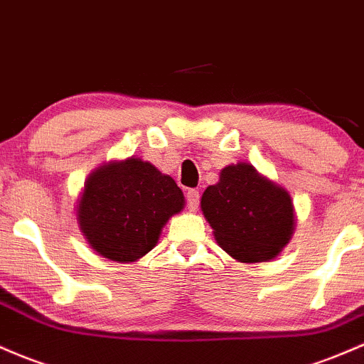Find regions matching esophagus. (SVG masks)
Wrapping results in <instances>:
<instances>
[{"label":"esophagus","instance_id":"obj_1","mask_svg":"<svg viewBox=\"0 0 364 364\" xmlns=\"http://www.w3.org/2000/svg\"><path fill=\"white\" fill-rule=\"evenodd\" d=\"M198 203H200V193L197 190H188L186 191V205L191 213L198 209Z\"/></svg>","mask_w":364,"mask_h":364}]
</instances>
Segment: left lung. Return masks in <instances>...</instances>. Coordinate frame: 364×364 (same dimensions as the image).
<instances>
[{"label":"left lung","mask_w":364,"mask_h":364,"mask_svg":"<svg viewBox=\"0 0 364 364\" xmlns=\"http://www.w3.org/2000/svg\"><path fill=\"white\" fill-rule=\"evenodd\" d=\"M200 207L219 247L240 262L277 257L295 230L289 191L247 162L226 166L203 191Z\"/></svg>","instance_id":"left-lung-1"}]
</instances>
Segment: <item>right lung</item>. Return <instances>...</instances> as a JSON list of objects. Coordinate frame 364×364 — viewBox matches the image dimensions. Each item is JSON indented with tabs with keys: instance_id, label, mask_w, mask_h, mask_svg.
Listing matches in <instances>:
<instances>
[{
	"instance_id": "obj_1",
	"label": "right lung",
	"mask_w": 364,
	"mask_h": 364,
	"mask_svg": "<svg viewBox=\"0 0 364 364\" xmlns=\"http://www.w3.org/2000/svg\"><path fill=\"white\" fill-rule=\"evenodd\" d=\"M183 205V191L171 176L131 157L103 164L90 174L77 203V223L95 252L134 262L157 245L164 225Z\"/></svg>"
}]
</instances>
